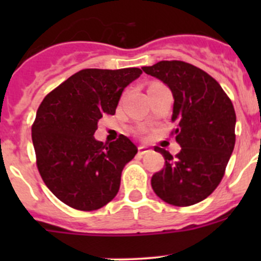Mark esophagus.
I'll return each mask as SVG.
<instances>
[{"label": "esophagus", "instance_id": "1", "mask_svg": "<svg viewBox=\"0 0 261 261\" xmlns=\"http://www.w3.org/2000/svg\"><path fill=\"white\" fill-rule=\"evenodd\" d=\"M149 151H151V149H150L149 146H145V145L139 146V154H140V155L146 154V152H149Z\"/></svg>", "mask_w": 261, "mask_h": 261}]
</instances>
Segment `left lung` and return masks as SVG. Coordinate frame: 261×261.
<instances>
[{
    "label": "left lung",
    "instance_id": "8db88e82",
    "mask_svg": "<svg viewBox=\"0 0 261 261\" xmlns=\"http://www.w3.org/2000/svg\"><path fill=\"white\" fill-rule=\"evenodd\" d=\"M172 91V121L181 150L173 158L155 146L165 159L151 177L155 194L173 206H192L203 201L220 184L235 146L236 114L218 82L204 70L180 60H162L143 67Z\"/></svg>",
    "mask_w": 261,
    "mask_h": 261
}]
</instances>
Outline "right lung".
I'll return each instance as SVG.
<instances>
[{
    "mask_svg": "<svg viewBox=\"0 0 261 261\" xmlns=\"http://www.w3.org/2000/svg\"><path fill=\"white\" fill-rule=\"evenodd\" d=\"M139 68L83 69L43 99L31 128L36 164L57 198L81 211L106 206L120 189L121 173L138 152L126 136L94 139L102 115H115L123 89Z\"/></svg>",
    "mask_w": 261,
    "mask_h": 261,
    "instance_id": "1",
    "label": "right lung"
}]
</instances>
